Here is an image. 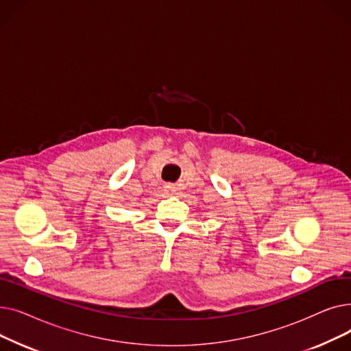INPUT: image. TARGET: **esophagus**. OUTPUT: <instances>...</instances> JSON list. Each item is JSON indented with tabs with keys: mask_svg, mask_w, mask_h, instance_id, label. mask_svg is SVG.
Returning a JSON list of instances; mask_svg holds the SVG:
<instances>
[{
	"mask_svg": "<svg viewBox=\"0 0 351 351\" xmlns=\"http://www.w3.org/2000/svg\"><path fill=\"white\" fill-rule=\"evenodd\" d=\"M166 189H168V191H173L175 188H173V185H166Z\"/></svg>",
	"mask_w": 351,
	"mask_h": 351,
	"instance_id": "esophagus-1",
	"label": "esophagus"
}]
</instances>
